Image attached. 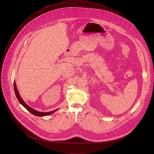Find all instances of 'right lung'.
Segmentation results:
<instances>
[{
	"instance_id": "add662e5",
	"label": "right lung",
	"mask_w": 154,
	"mask_h": 154,
	"mask_svg": "<svg viewBox=\"0 0 154 154\" xmlns=\"http://www.w3.org/2000/svg\"><path fill=\"white\" fill-rule=\"evenodd\" d=\"M14 90H15V95H16V97L17 98V99L18 100L19 102L20 103V104H21L22 106L28 110V111H29L31 113H32V114L35 115V116H40V117H42V116H48V115H50V114H53V112H54L55 111H56L57 110H58L59 109H56L55 110H53L52 111H50V112H40V111H38L37 110H34L33 109H32L31 107H30L29 106H28L24 101L23 100H22V98L21 97L20 94H19V92L17 89V86H16V83L15 82H14Z\"/></svg>"
}]
</instances>
